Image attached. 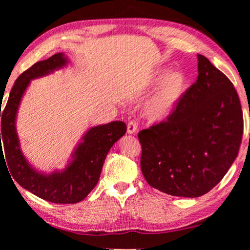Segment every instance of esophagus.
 I'll return each mask as SVG.
<instances>
[{
    "mask_svg": "<svg viewBox=\"0 0 250 250\" xmlns=\"http://www.w3.org/2000/svg\"><path fill=\"white\" fill-rule=\"evenodd\" d=\"M137 125H139V124H137L136 121H130L128 125H126V132H128L129 134L135 133L137 130Z\"/></svg>",
    "mask_w": 250,
    "mask_h": 250,
    "instance_id": "obj_1",
    "label": "esophagus"
}]
</instances>
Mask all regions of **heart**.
Returning <instances> with one entry per match:
<instances>
[{
    "instance_id": "b5f03b06",
    "label": "heart",
    "mask_w": 250,
    "mask_h": 250,
    "mask_svg": "<svg viewBox=\"0 0 250 250\" xmlns=\"http://www.w3.org/2000/svg\"><path fill=\"white\" fill-rule=\"evenodd\" d=\"M160 81L155 92L147 101L145 115L151 121H162L171 116L177 108L188 89V78L182 71L159 72L155 83Z\"/></svg>"
}]
</instances>
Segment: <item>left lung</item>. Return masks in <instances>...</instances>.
<instances>
[{
    "instance_id": "obj_1",
    "label": "left lung",
    "mask_w": 250,
    "mask_h": 250,
    "mask_svg": "<svg viewBox=\"0 0 250 250\" xmlns=\"http://www.w3.org/2000/svg\"><path fill=\"white\" fill-rule=\"evenodd\" d=\"M199 75L167 120L140 131L141 168L164 193L196 198L224 178L240 149L244 120L233 83L206 57Z\"/></svg>"
}]
</instances>
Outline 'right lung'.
<instances>
[{"mask_svg":"<svg viewBox=\"0 0 250 250\" xmlns=\"http://www.w3.org/2000/svg\"><path fill=\"white\" fill-rule=\"evenodd\" d=\"M66 63V58L61 52L47 60L36 62L16 79L6 106L2 113L0 110V157L3 155L10 174L21 187L56 204L77 203L91 192L99 182L105 158L111 146L126 132V125L122 121H113L89 129L74 151L72 162L62 172L45 175L30 166L21 152L15 125L21 98L32 79L52 73Z\"/></svg>","mask_w":250,"mask_h":250,"instance_id":"1","label":"right lung"}]
</instances>
